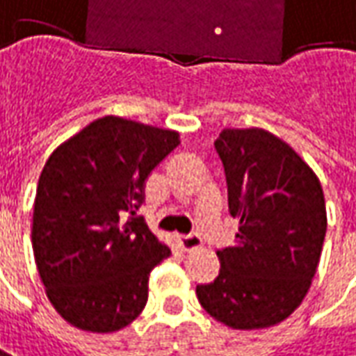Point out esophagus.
<instances>
[{
    "instance_id": "obj_1",
    "label": "esophagus",
    "mask_w": 356,
    "mask_h": 356,
    "mask_svg": "<svg viewBox=\"0 0 356 356\" xmlns=\"http://www.w3.org/2000/svg\"><path fill=\"white\" fill-rule=\"evenodd\" d=\"M178 248L184 252H193V250L202 248V238L197 234H188V236H176Z\"/></svg>"
}]
</instances>
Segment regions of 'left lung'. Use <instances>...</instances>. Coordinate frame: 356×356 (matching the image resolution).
Returning a JSON list of instances; mask_svg holds the SVG:
<instances>
[{
    "label": "left lung",
    "instance_id": "left-lung-1",
    "mask_svg": "<svg viewBox=\"0 0 356 356\" xmlns=\"http://www.w3.org/2000/svg\"><path fill=\"white\" fill-rule=\"evenodd\" d=\"M215 149L238 232L217 252L219 275L197 285V300L232 330L269 327L312 285L327 229L322 184L293 147L259 127L222 129Z\"/></svg>",
    "mask_w": 356,
    "mask_h": 356
}]
</instances>
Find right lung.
Returning a JSON list of instances; mask_svg holds the SVG:
<instances>
[{
    "label": "right lung",
    "mask_w": 356,
    "mask_h": 356,
    "mask_svg": "<svg viewBox=\"0 0 356 356\" xmlns=\"http://www.w3.org/2000/svg\"><path fill=\"white\" fill-rule=\"evenodd\" d=\"M180 145L172 129L104 116L63 141L36 188L33 250L46 295L83 332L112 333L147 305L149 273L168 246L136 211L145 180ZM126 214H131L127 221Z\"/></svg>",
    "instance_id": "obj_1"
}]
</instances>
